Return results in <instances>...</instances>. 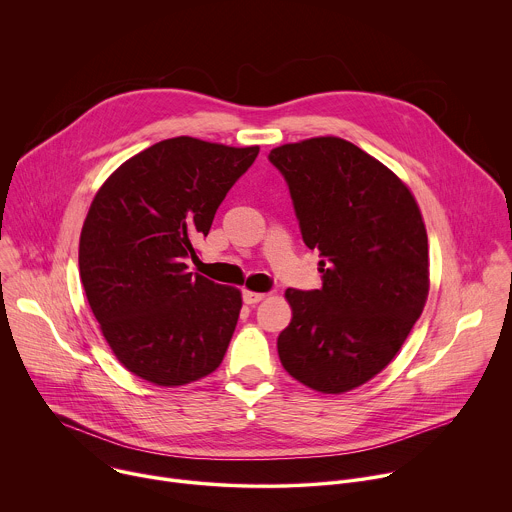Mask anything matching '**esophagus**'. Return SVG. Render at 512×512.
I'll return each mask as SVG.
<instances>
[{
    "instance_id": "34e87169",
    "label": "esophagus",
    "mask_w": 512,
    "mask_h": 512,
    "mask_svg": "<svg viewBox=\"0 0 512 512\" xmlns=\"http://www.w3.org/2000/svg\"><path fill=\"white\" fill-rule=\"evenodd\" d=\"M244 302L246 304H258V302H262L264 298H266V294H262V292H252V290H244Z\"/></svg>"
}]
</instances>
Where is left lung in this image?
I'll list each match as a JSON object with an SVG mask.
<instances>
[{
  "label": "left lung",
  "instance_id": "obj_1",
  "mask_svg": "<svg viewBox=\"0 0 512 512\" xmlns=\"http://www.w3.org/2000/svg\"><path fill=\"white\" fill-rule=\"evenodd\" d=\"M304 244L318 250L322 288H288L292 322L278 336L284 370L322 394L382 372L424 310L428 236L410 188L336 136L278 146ZM327 268L324 269L323 266Z\"/></svg>",
  "mask_w": 512,
  "mask_h": 512
}]
</instances>
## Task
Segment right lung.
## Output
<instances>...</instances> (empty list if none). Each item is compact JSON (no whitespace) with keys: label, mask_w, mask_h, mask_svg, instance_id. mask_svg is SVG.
Returning a JSON list of instances; mask_svg holds the SVG:
<instances>
[{"label":"right lung","mask_w":512,"mask_h":512,"mask_svg":"<svg viewBox=\"0 0 512 512\" xmlns=\"http://www.w3.org/2000/svg\"><path fill=\"white\" fill-rule=\"evenodd\" d=\"M258 152L178 136L126 160L96 192L80 278L108 346L138 378L174 388L220 366L242 292L192 276L186 258Z\"/></svg>","instance_id":"obj_1"}]
</instances>
